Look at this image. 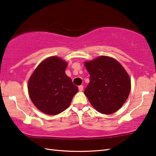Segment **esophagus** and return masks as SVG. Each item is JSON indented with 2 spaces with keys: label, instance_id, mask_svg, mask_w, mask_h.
<instances>
[{
  "label": "esophagus",
  "instance_id": "34e87169",
  "mask_svg": "<svg viewBox=\"0 0 156 156\" xmlns=\"http://www.w3.org/2000/svg\"><path fill=\"white\" fill-rule=\"evenodd\" d=\"M83 86H79V91H83Z\"/></svg>",
  "mask_w": 156,
  "mask_h": 156
}]
</instances>
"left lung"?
Returning <instances> with one entry per match:
<instances>
[{"mask_svg": "<svg viewBox=\"0 0 156 156\" xmlns=\"http://www.w3.org/2000/svg\"><path fill=\"white\" fill-rule=\"evenodd\" d=\"M90 83L84 94L99 112L111 114L126 101L131 90V81L122 65L112 57L100 56L85 62Z\"/></svg>", "mask_w": 156, "mask_h": 156, "instance_id": "8db88e82", "label": "left lung"}]
</instances>
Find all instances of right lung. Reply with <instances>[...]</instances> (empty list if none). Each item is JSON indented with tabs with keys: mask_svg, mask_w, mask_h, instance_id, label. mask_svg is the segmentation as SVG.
Wrapping results in <instances>:
<instances>
[{
	"mask_svg": "<svg viewBox=\"0 0 156 156\" xmlns=\"http://www.w3.org/2000/svg\"><path fill=\"white\" fill-rule=\"evenodd\" d=\"M67 62L53 56L38 65L28 82L32 102L38 110L48 115H57L69 107L78 88L65 73Z\"/></svg>",
	"mask_w": 156,
	"mask_h": 156,
	"instance_id": "obj_1",
	"label": "right lung"
}]
</instances>
